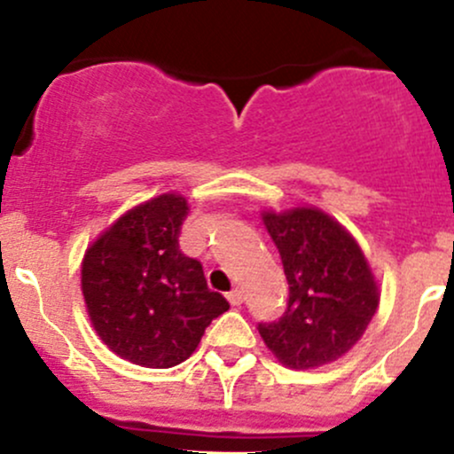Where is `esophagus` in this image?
<instances>
[{"label":"esophagus","instance_id":"obj_1","mask_svg":"<svg viewBox=\"0 0 454 454\" xmlns=\"http://www.w3.org/2000/svg\"><path fill=\"white\" fill-rule=\"evenodd\" d=\"M226 299H228V303H231V305H241V303H244V292H241L239 287H235V290L228 292Z\"/></svg>","mask_w":454,"mask_h":454}]
</instances>
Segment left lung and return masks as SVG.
Masks as SVG:
<instances>
[{
  "instance_id": "8db88e82",
  "label": "left lung",
  "mask_w": 454,
  "mask_h": 454,
  "mask_svg": "<svg viewBox=\"0 0 454 454\" xmlns=\"http://www.w3.org/2000/svg\"><path fill=\"white\" fill-rule=\"evenodd\" d=\"M283 261L290 299L272 323H259L268 349L290 369H314L345 356L378 309V286L363 250L318 208L263 213Z\"/></svg>"
}]
</instances>
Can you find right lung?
Listing matches in <instances>:
<instances>
[{
  "label": "right lung",
  "mask_w": 454,
  "mask_h": 454,
  "mask_svg": "<svg viewBox=\"0 0 454 454\" xmlns=\"http://www.w3.org/2000/svg\"><path fill=\"white\" fill-rule=\"evenodd\" d=\"M186 215L182 195H158L127 210L85 253L81 287L91 325L114 354L140 367L184 363L231 308L208 290L200 261L182 254Z\"/></svg>",
  "instance_id": "right-lung-1"
}]
</instances>
